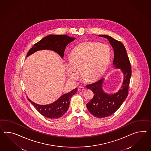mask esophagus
Here are the masks:
<instances>
[{
	"mask_svg": "<svg viewBox=\"0 0 151 151\" xmlns=\"http://www.w3.org/2000/svg\"><path fill=\"white\" fill-rule=\"evenodd\" d=\"M78 90L79 91H85V88L84 87H83V86H79L78 87Z\"/></svg>",
	"mask_w": 151,
	"mask_h": 151,
	"instance_id": "34e87169",
	"label": "esophagus"
}]
</instances>
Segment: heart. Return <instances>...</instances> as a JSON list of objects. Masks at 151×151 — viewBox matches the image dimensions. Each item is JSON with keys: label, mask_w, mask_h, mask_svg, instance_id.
<instances>
[{"label": "heart", "mask_w": 151, "mask_h": 151, "mask_svg": "<svg viewBox=\"0 0 151 151\" xmlns=\"http://www.w3.org/2000/svg\"><path fill=\"white\" fill-rule=\"evenodd\" d=\"M110 48L104 43L84 42L75 47L70 55V61L64 62L68 78L76 81L81 76L86 81H96L108 68Z\"/></svg>", "instance_id": "1"}]
</instances>
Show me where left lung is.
<instances>
[{
	"label": "left lung",
	"instance_id": "left-lung-1",
	"mask_svg": "<svg viewBox=\"0 0 151 151\" xmlns=\"http://www.w3.org/2000/svg\"><path fill=\"white\" fill-rule=\"evenodd\" d=\"M108 40L114 51L113 67L121 70L123 81L120 89L114 93L105 92L102 88L104 79L86 85L94 93L93 99L86 104L88 111L97 118H104L112 115L119 109L128 95V89L132 76V68L124 45L107 35H99Z\"/></svg>",
	"mask_w": 151,
	"mask_h": 151
}]
</instances>
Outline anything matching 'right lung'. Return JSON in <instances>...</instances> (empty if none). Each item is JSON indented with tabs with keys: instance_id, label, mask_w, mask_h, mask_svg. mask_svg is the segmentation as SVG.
I'll use <instances>...</instances> for the list:
<instances>
[{
	"instance_id": "obj_1",
	"label": "right lung",
	"mask_w": 151,
	"mask_h": 151,
	"mask_svg": "<svg viewBox=\"0 0 151 151\" xmlns=\"http://www.w3.org/2000/svg\"><path fill=\"white\" fill-rule=\"evenodd\" d=\"M75 39V38L67 35H49L35 44L27 53V57L38 51L49 50L55 51L63 58L66 46ZM77 90V88L73 89L70 93L63 94L53 103L46 105L35 104L29 98L28 100L43 116L50 119H57L63 116L67 111L70 98Z\"/></svg>"
}]
</instances>
